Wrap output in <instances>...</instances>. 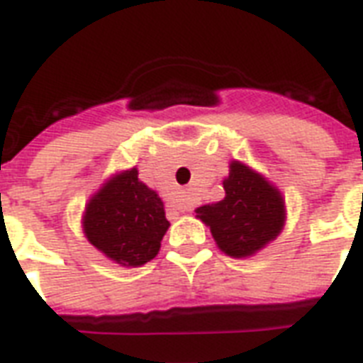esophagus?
<instances>
[{
  "instance_id": "obj_1",
  "label": "esophagus",
  "mask_w": 363,
  "mask_h": 363,
  "mask_svg": "<svg viewBox=\"0 0 363 363\" xmlns=\"http://www.w3.org/2000/svg\"><path fill=\"white\" fill-rule=\"evenodd\" d=\"M179 209H182V211H188V209H192V198L190 196H184L181 201V206H179Z\"/></svg>"
}]
</instances>
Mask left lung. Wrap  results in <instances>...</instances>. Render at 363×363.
Returning a JSON list of instances; mask_svg holds the SVG:
<instances>
[{
  "instance_id": "left-lung-1",
  "label": "left lung",
  "mask_w": 363,
  "mask_h": 363,
  "mask_svg": "<svg viewBox=\"0 0 363 363\" xmlns=\"http://www.w3.org/2000/svg\"><path fill=\"white\" fill-rule=\"evenodd\" d=\"M225 200L198 207V217L211 228L226 255L247 257L278 236L284 226L280 192L243 163L232 162Z\"/></svg>"
}]
</instances>
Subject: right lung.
Returning <instances> with one entry per match:
<instances>
[{
  "label": "right lung",
  "instance_id": "add662e5",
  "mask_svg": "<svg viewBox=\"0 0 363 363\" xmlns=\"http://www.w3.org/2000/svg\"><path fill=\"white\" fill-rule=\"evenodd\" d=\"M169 228L163 201L131 169L114 177L93 196L83 217L85 236L123 267H140L160 251Z\"/></svg>",
  "mask_w": 363,
  "mask_h": 363
}]
</instances>
